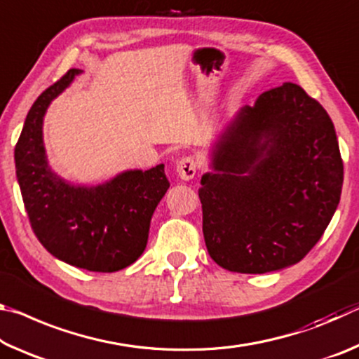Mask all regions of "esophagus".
Returning a JSON list of instances; mask_svg holds the SVG:
<instances>
[{
	"label": "esophagus",
	"mask_w": 359,
	"mask_h": 359,
	"mask_svg": "<svg viewBox=\"0 0 359 359\" xmlns=\"http://www.w3.org/2000/svg\"><path fill=\"white\" fill-rule=\"evenodd\" d=\"M177 174L182 180H191L196 174V161L193 156H185L177 163Z\"/></svg>",
	"instance_id": "esophagus-1"
}]
</instances>
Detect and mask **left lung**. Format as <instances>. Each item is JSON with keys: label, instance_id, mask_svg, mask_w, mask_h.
<instances>
[{"label": "left lung", "instance_id": "left-lung-1", "mask_svg": "<svg viewBox=\"0 0 359 359\" xmlns=\"http://www.w3.org/2000/svg\"><path fill=\"white\" fill-rule=\"evenodd\" d=\"M201 177L210 258L242 274L293 266L317 244L344 182L336 130L296 83L267 90L224 126Z\"/></svg>", "mask_w": 359, "mask_h": 359}]
</instances>
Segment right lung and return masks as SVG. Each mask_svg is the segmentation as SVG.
<instances>
[{
  "instance_id": "add662e5",
  "label": "right lung",
  "mask_w": 359,
  "mask_h": 359,
  "mask_svg": "<svg viewBox=\"0 0 359 359\" xmlns=\"http://www.w3.org/2000/svg\"><path fill=\"white\" fill-rule=\"evenodd\" d=\"M69 69L29 109L15 145V172L36 238L71 266L115 272L141 257L151 215L169 188L165 165L130 169L100 185H74L53 171L42 137L50 102L81 74Z\"/></svg>"
}]
</instances>
